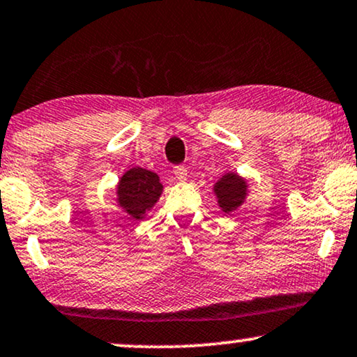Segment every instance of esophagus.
<instances>
[{
  "label": "esophagus",
  "mask_w": 357,
  "mask_h": 357,
  "mask_svg": "<svg viewBox=\"0 0 357 357\" xmlns=\"http://www.w3.org/2000/svg\"><path fill=\"white\" fill-rule=\"evenodd\" d=\"M173 171H174V176L179 179V181H186V179H188V169H186V166H183V165L174 166Z\"/></svg>",
  "instance_id": "34e87169"
}]
</instances>
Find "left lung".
<instances>
[{
    "label": "left lung",
    "instance_id": "8db88e82",
    "mask_svg": "<svg viewBox=\"0 0 357 357\" xmlns=\"http://www.w3.org/2000/svg\"><path fill=\"white\" fill-rule=\"evenodd\" d=\"M213 191L217 194L218 206L222 207L223 212H234L241 202L245 201L246 196V183L240 176L236 174H225L213 186Z\"/></svg>",
    "mask_w": 357,
    "mask_h": 357
}]
</instances>
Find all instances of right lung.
<instances>
[{"instance_id":"right-lung-1","label":"right lung","mask_w":357,"mask_h":357,"mask_svg":"<svg viewBox=\"0 0 357 357\" xmlns=\"http://www.w3.org/2000/svg\"><path fill=\"white\" fill-rule=\"evenodd\" d=\"M163 186L158 174L150 169L132 168L122 176L117 186L119 204L127 213L140 220L144 213L155 206Z\"/></svg>"}]
</instances>
